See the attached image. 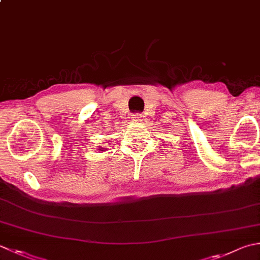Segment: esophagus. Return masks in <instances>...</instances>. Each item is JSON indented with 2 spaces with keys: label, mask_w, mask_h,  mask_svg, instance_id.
<instances>
[{
  "label": "esophagus",
  "mask_w": 260,
  "mask_h": 260,
  "mask_svg": "<svg viewBox=\"0 0 260 260\" xmlns=\"http://www.w3.org/2000/svg\"><path fill=\"white\" fill-rule=\"evenodd\" d=\"M133 116H134V117H133L134 119H140L141 117H142V115H141V114H134Z\"/></svg>",
  "instance_id": "34e87169"
}]
</instances>
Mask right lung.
Returning <instances> with one entry per match:
<instances>
[{
    "instance_id": "1",
    "label": "right lung",
    "mask_w": 260,
    "mask_h": 260,
    "mask_svg": "<svg viewBox=\"0 0 260 260\" xmlns=\"http://www.w3.org/2000/svg\"><path fill=\"white\" fill-rule=\"evenodd\" d=\"M100 150H101V149H100Z\"/></svg>"
}]
</instances>
